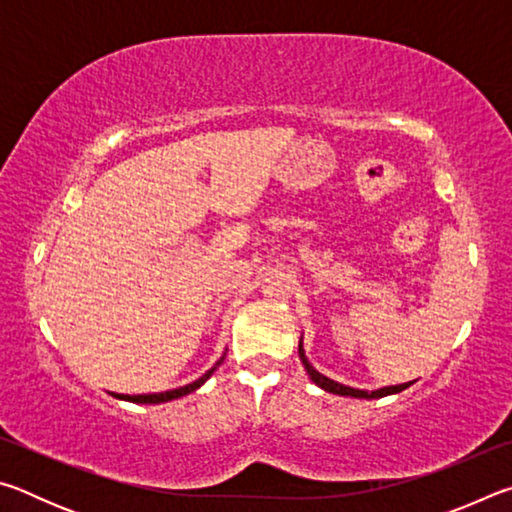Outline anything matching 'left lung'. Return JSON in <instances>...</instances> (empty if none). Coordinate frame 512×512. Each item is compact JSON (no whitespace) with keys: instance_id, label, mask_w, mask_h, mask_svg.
I'll list each match as a JSON object with an SVG mask.
<instances>
[{"instance_id":"obj_1","label":"left lung","mask_w":512,"mask_h":512,"mask_svg":"<svg viewBox=\"0 0 512 512\" xmlns=\"http://www.w3.org/2000/svg\"><path fill=\"white\" fill-rule=\"evenodd\" d=\"M298 354H300L302 363H305V370L309 372V377L314 379L320 388H325V391L334 393V395H350V397H366V400H375V397H384V395H391V393H400V391H404V388H409V386L413 384V381H409V384L379 388V391H359V388L343 386V384H339V381H334V379H329V377H325V375H320V372L307 361L305 350H302V343L298 345Z\"/></svg>"}]
</instances>
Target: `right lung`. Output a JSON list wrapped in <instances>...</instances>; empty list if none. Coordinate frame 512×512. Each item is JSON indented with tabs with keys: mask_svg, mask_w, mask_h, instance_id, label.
Masks as SVG:
<instances>
[{
	"mask_svg": "<svg viewBox=\"0 0 512 512\" xmlns=\"http://www.w3.org/2000/svg\"><path fill=\"white\" fill-rule=\"evenodd\" d=\"M223 361V359H221ZM221 361H216V366H219ZM216 366L212 370H207L201 379H196L194 384H187L183 388H176V391H167V393H153V395H115L119 400H128V402H137V404H158V402H169V400H178V397H183L187 393H194L198 386H203L207 379H210L212 372L216 370Z\"/></svg>",
	"mask_w": 512,
	"mask_h": 512,
	"instance_id": "obj_1",
	"label": "right lung"
}]
</instances>
